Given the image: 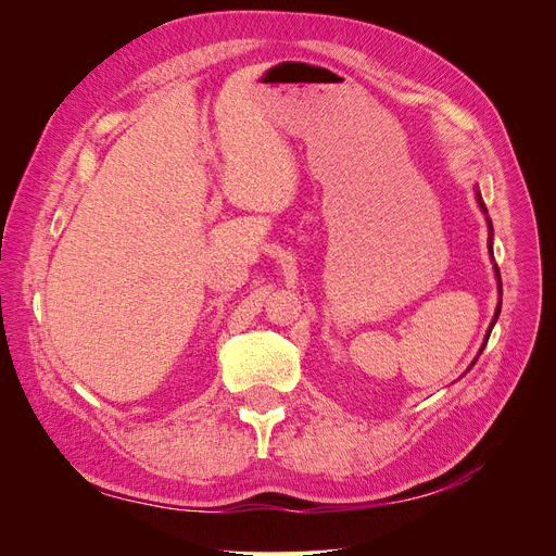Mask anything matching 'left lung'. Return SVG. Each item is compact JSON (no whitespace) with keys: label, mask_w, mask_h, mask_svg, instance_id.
<instances>
[{"label":"left lung","mask_w":556,"mask_h":556,"mask_svg":"<svg viewBox=\"0 0 556 556\" xmlns=\"http://www.w3.org/2000/svg\"><path fill=\"white\" fill-rule=\"evenodd\" d=\"M478 201H480V206H482V199H480V194H478ZM482 211H484V206H482ZM486 213V211H484ZM490 229H492V225H490ZM492 248V245H490ZM496 278H498V282H501V276H498V268H496ZM501 288V285H498ZM498 313H501V306L496 308V315H494V323H496V317H498ZM494 323H492V327H494ZM492 327H490V331H492ZM486 339H490V336H486Z\"/></svg>","instance_id":"obj_1"}]
</instances>
